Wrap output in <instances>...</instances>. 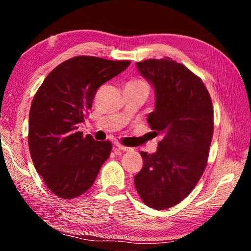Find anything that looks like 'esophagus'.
<instances>
[{"instance_id": "1", "label": "esophagus", "mask_w": 251, "mask_h": 251, "mask_svg": "<svg viewBox=\"0 0 251 251\" xmlns=\"http://www.w3.org/2000/svg\"><path fill=\"white\" fill-rule=\"evenodd\" d=\"M116 150H120L122 151H133V148L126 147V146H123V145H116Z\"/></svg>"}]
</instances>
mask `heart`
Wrapping results in <instances>:
<instances>
[{
	"mask_svg": "<svg viewBox=\"0 0 251 251\" xmlns=\"http://www.w3.org/2000/svg\"><path fill=\"white\" fill-rule=\"evenodd\" d=\"M126 86H135V87H145L148 90V84L144 79H131L127 83Z\"/></svg>",
	"mask_w": 251,
	"mask_h": 251,
	"instance_id": "heart-1",
	"label": "heart"
}]
</instances>
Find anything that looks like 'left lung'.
Returning <instances> with one entry per match:
<instances>
[{
	"label": "left lung",
	"instance_id": "1",
	"mask_svg": "<svg viewBox=\"0 0 251 251\" xmlns=\"http://www.w3.org/2000/svg\"><path fill=\"white\" fill-rule=\"evenodd\" d=\"M136 65L155 88L147 122L160 141L154 154L141 151L144 165L134 184L145 205L164 210L188 196L205 171L214 109L201 78L185 65L169 57Z\"/></svg>",
	"mask_w": 251,
	"mask_h": 251
}]
</instances>
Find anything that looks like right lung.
Here are the masks:
<instances>
[{
	"label": "right lung",
	"mask_w": 251,
	"mask_h": 251,
	"mask_svg": "<svg viewBox=\"0 0 251 251\" xmlns=\"http://www.w3.org/2000/svg\"><path fill=\"white\" fill-rule=\"evenodd\" d=\"M130 61L75 56L46 76L32 100L28 147L36 172L63 199L78 197L94 184L112 151L109 141L83 136L85 122L100 85L125 71Z\"/></svg>",
	"instance_id": "obj_1"
}]
</instances>
